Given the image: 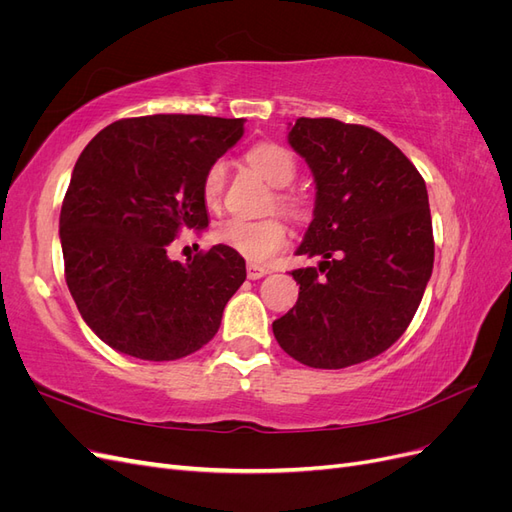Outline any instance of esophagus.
I'll return each instance as SVG.
<instances>
[{
  "mask_svg": "<svg viewBox=\"0 0 512 512\" xmlns=\"http://www.w3.org/2000/svg\"><path fill=\"white\" fill-rule=\"evenodd\" d=\"M269 273L267 267H258V265H247V277L250 280H260V277H265Z\"/></svg>",
  "mask_w": 512,
  "mask_h": 512,
  "instance_id": "esophagus-1",
  "label": "esophagus"
}]
</instances>
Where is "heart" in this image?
<instances>
[{
  "instance_id": "1",
  "label": "heart",
  "mask_w": 512,
  "mask_h": 512,
  "mask_svg": "<svg viewBox=\"0 0 512 512\" xmlns=\"http://www.w3.org/2000/svg\"><path fill=\"white\" fill-rule=\"evenodd\" d=\"M245 160L252 168L269 181L273 188H286L297 177V162L292 153L277 143H258L247 149ZM226 183V166L224 162H213L203 179V198L209 207L218 205ZM277 205L286 213L297 215L299 203L288 192H277ZM213 239L235 250L254 265H265L282 247L288 243V226L277 220H245L230 218L222 222L213 232Z\"/></svg>"
}]
</instances>
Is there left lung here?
<instances>
[{"label": "left lung", "instance_id": "8db88e82", "mask_svg": "<svg viewBox=\"0 0 512 512\" xmlns=\"http://www.w3.org/2000/svg\"><path fill=\"white\" fill-rule=\"evenodd\" d=\"M316 181L314 220L292 271L299 301L273 322L277 344L316 369H342L391 348L412 322L433 269L421 173L380 132L301 117L288 132Z\"/></svg>", "mask_w": 512, "mask_h": 512}]
</instances>
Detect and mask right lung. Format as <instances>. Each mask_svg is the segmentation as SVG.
Returning <instances> with one entry per match:
<instances>
[{
	"mask_svg": "<svg viewBox=\"0 0 512 512\" xmlns=\"http://www.w3.org/2000/svg\"><path fill=\"white\" fill-rule=\"evenodd\" d=\"M243 136V119L149 115L91 138L59 215L66 284L87 327L117 352L177 361L209 344L245 260L213 245L181 265L168 245L209 224L207 168Z\"/></svg>",
	"mask_w": 512,
	"mask_h": 512,
	"instance_id": "right-lung-1",
	"label": "right lung"
}]
</instances>
